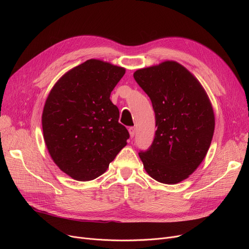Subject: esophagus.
<instances>
[{
  "mask_svg": "<svg viewBox=\"0 0 249 249\" xmlns=\"http://www.w3.org/2000/svg\"><path fill=\"white\" fill-rule=\"evenodd\" d=\"M128 131H129L130 137L133 138V137H134V135H135V132H136V129H135V127H129Z\"/></svg>",
  "mask_w": 249,
  "mask_h": 249,
  "instance_id": "1",
  "label": "esophagus"
}]
</instances>
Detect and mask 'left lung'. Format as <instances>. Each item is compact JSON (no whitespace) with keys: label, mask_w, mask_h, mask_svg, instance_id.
<instances>
[{"label":"left lung","mask_w":249,"mask_h":249,"mask_svg":"<svg viewBox=\"0 0 249 249\" xmlns=\"http://www.w3.org/2000/svg\"><path fill=\"white\" fill-rule=\"evenodd\" d=\"M133 76L151 100L158 127L139 158L152 178L178 184L195 172L210 147L215 128L210 100L197 78L176 61L138 70Z\"/></svg>","instance_id":"1"}]
</instances>
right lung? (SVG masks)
Instances as JSON below:
<instances>
[{"label": "right lung", "mask_w": 249, "mask_h": 249, "mask_svg": "<svg viewBox=\"0 0 249 249\" xmlns=\"http://www.w3.org/2000/svg\"><path fill=\"white\" fill-rule=\"evenodd\" d=\"M125 69L89 59L65 73L52 88L42 113L45 144L51 159L71 178L87 181L107 171L127 144L110 95Z\"/></svg>", "instance_id": "right-lung-1"}]
</instances>
